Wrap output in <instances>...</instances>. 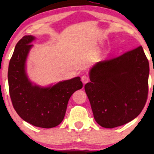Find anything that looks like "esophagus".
Here are the masks:
<instances>
[{"instance_id": "obj_1", "label": "esophagus", "mask_w": 154, "mask_h": 154, "mask_svg": "<svg viewBox=\"0 0 154 154\" xmlns=\"http://www.w3.org/2000/svg\"><path fill=\"white\" fill-rule=\"evenodd\" d=\"M81 81L83 82V83H86L89 81V77L87 75H83V76L81 77Z\"/></svg>"}]
</instances>
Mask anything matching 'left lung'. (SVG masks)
Wrapping results in <instances>:
<instances>
[{
    "label": "left lung",
    "instance_id": "left-lung-1",
    "mask_svg": "<svg viewBox=\"0 0 154 154\" xmlns=\"http://www.w3.org/2000/svg\"><path fill=\"white\" fill-rule=\"evenodd\" d=\"M149 74L142 46L94 65L85 90L97 123L113 128L135 119L146 102Z\"/></svg>",
    "mask_w": 154,
    "mask_h": 154
}]
</instances>
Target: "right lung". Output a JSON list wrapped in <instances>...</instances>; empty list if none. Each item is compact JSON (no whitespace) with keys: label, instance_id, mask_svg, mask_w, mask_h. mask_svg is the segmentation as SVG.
Wrapping results in <instances>:
<instances>
[{"label":"right lung","instance_id":"obj_1","mask_svg":"<svg viewBox=\"0 0 154 154\" xmlns=\"http://www.w3.org/2000/svg\"><path fill=\"white\" fill-rule=\"evenodd\" d=\"M34 39L24 35L15 46L8 66L10 96L14 110L24 121L36 127L51 128L62 123L69 99L83 88V83L81 78L75 77L48 88L33 85L27 78L25 63Z\"/></svg>","mask_w":154,"mask_h":154}]
</instances>
